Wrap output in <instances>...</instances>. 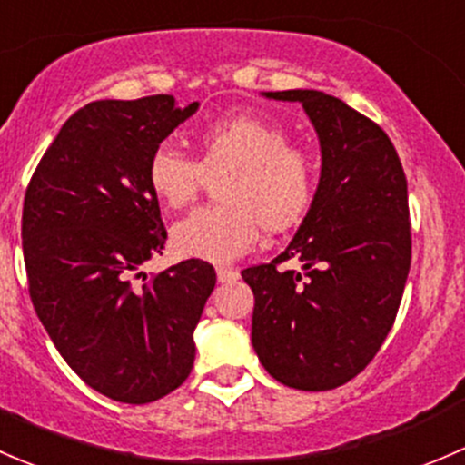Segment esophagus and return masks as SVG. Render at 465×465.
Returning <instances> with one entry per match:
<instances>
[{
    "label": "esophagus",
    "mask_w": 465,
    "mask_h": 465,
    "mask_svg": "<svg viewBox=\"0 0 465 465\" xmlns=\"http://www.w3.org/2000/svg\"><path fill=\"white\" fill-rule=\"evenodd\" d=\"M237 277H239L237 268H232V266H219L217 268V280L222 282V284H231V282H237Z\"/></svg>",
    "instance_id": "obj_1"
}]
</instances>
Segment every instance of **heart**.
Instances as JSON below:
<instances>
[{"label": "heart", "mask_w": 465, "mask_h": 465, "mask_svg": "<svg viewBox=\"0 0 465 465\" xmlns=\"http://www.w3.org/2000/svg\"><path fill=\"white\" fill-rule=\"evenodd\" d=\"M199 159L172 143H161L147 161V183L154 197L176 210L193 203L214 176L223 203L194 210L172 228V243L185 257L232 262L266 232L298 226L318 188L315 163L291 145L289 132L255 114L217 118L197 132Z\"/></svg>", "instance_id": "1"}]
</instances>
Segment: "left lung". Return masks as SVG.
Returning <instances> with one entry per match:
<instances>
[{
    "instance_id": "8db88e82",
    "label": "left lung",
    "mask_w": 465,
    "mask_h": 465,
    "mask_svg": "<svg viewBox=\"0 0 465 465\" xmlns=\"http://www.w3.org/2000/svg\"><path fill=\"white\" fill-rule=\"evenodd\" d=\"M264 95L302 103L322 170L286 251L242 271L255 295L252 347L282 385L333 390L370 365L396 320L411 260L408 179L390 136L340 98L313 89ZM289 259L303 271L276 268Z\"/></svg>"
}]
</instances>
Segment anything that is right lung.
Masks as SVG:
<instances>
[{"label":"right lung","instance_id":"1","mask_svg":"<svg viewBox=\"0 0 465 465\" xmlns=\"http://www.w3.org/2000/svg\"><path fill=\"white\" fill-rule=\"evenodd\" d=\"M197 109L165 94L84 104L57 132L24 197L37 318L66 365L121 403L159 401L190 376L194 327L217 282L201 260L150 280L138 271L167 239L147 161Z\"/></svg>","mask_w":465,"mask_h":465}]
</instances>
